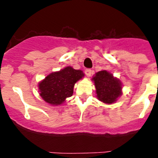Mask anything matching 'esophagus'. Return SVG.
<instances>
[{"mask_svg": "<svg viewBox=\"0 0 158 158\" xmlns=\"http://www.w3.org/2000/svg\"><path fill=\"white\" fill-rule=\"evenodd\" d=\"M85 73L86 76H87L88 77H89L91 76V74H92V69H86L85 70Z\"/></svg>", "mask_w": 158, "mask_h": 158, "instance_id": "1", "label": "esophagus"}]
</instances>
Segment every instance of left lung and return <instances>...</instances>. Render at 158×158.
Returning a JSON list of instances; mask_svg holds the SVG:
<instances>
[{
  "instance_id": "1",
  "label": "left lung",
  "mask_w": 158,
  "mask_h": 158,
  "mask_svg": "<svg viewBox=\"0 0 158 158\" xmlns=\"http://www.w3.org/2000/svg\"><path fill=\"white\" fill-rule=\"evenodd\" d=\"M92 81L94 82L96 97L104 104H114L122 96V82L108 71L96 73Z\"/></svg>"
}]
</instances>
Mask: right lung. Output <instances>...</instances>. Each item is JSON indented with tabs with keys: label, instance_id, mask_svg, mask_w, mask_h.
Returning a JSON list of instances; mask_svg holds the SVG:
<instances>
[{
	"label": "right lung",
	"instance_id": "right-lung-1",
	"mask_svg": "<svg viewBox=\"0 0 158 158\" xmlns=\"http://www.w3.org/2000/svg\"><path fill=\"white\" fill-rule=\"evenodd\" d=\"M84 76L83 71L75 69L71 66L51 73L39 82L38 87L40 96L51 105H61L68 97L72 96L74 85Z\"/></svg>",
	"mask_w": 158,
	"mask_h": 158
}]
</instances>
